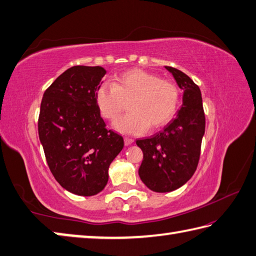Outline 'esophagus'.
Masks as SVG:
<instances>
[{
	"label": "esophagus",
	"instance_id": "obj_1",
	"mask_svg": "<svg viewBox=\"0 0 256 256\" xmlns=\"http://www.w3.org/2000/svg\"><path fill=\"white\" fill-rule=\"evenodd\" d=\"M133 142H134V140L131 138H124V143H125V145H126V146H128V145H131Z\"/></svg>",
	"mask_w": 256,
	"mask_h": 256
}]
</instances>
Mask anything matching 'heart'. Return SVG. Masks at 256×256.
I'll use <instances>...</instances> for the list:
<instances>
[{"mask_svg": "<svg viewBox=\"0 0 256 256\" xmlns=\"http://www.w3.org/2000/svg\"><path fill=\"white\" fill-rule=\"evenodd\" d=\"M128 101L130 113L118 118L114 128L124 134H140L148 126L158 128L171 121L180 92L173 82L138 68L118 74L114 83L105 82L96 91L98 106L110 121L118 118Z\"/></svg>", "mask_w": 256, "mask_h": 256, "instance_id": "b5f03b06", "label": "heart"}]
</instances>
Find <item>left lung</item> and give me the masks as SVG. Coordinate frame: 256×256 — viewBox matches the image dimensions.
<instances>
[{
  "mask_svg": "<svg viewBox=\"0 0 256 256\" xmlns=\"http://www.w3.org/2000/svg\"><path fill=\"white\" fill-rule=\"evenodd\" d=\"M183 90V104L174 120L153 136L136 140L143 151L142 182L154 192H171L193 176L201 153L205 115L200 88L178 68L165 66Z\"/></svg>",
  "mask_w": 256,
  "mask_h": 256,
  "instance_id": "left-lung-1",
  "label": "left lung"
}]
</instances>
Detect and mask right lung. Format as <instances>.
I'll return each mask as SVG.
<instances>
[{"instance_id":"1","label":"right lung","mask_w":256,"mask_h":256,"mask_svg":"<svg viewBox=\"0 0 256 256\" xmlns=\"http://www.w3.org/2000/svg\"><path fill=\"white\" fill-rule=\"evenodd\" d=\"M105 73L102 66H72L44 92L40 108L38 138L48 168L63 188L81 196L102 191L110 164L124 146L96 103Z\"/></svg>"}]
</instances>
